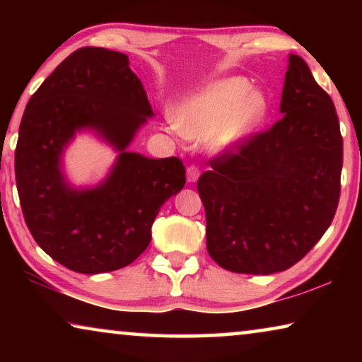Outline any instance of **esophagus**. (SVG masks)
Masks as SVG:
<instances>
[{"mask_svg": "<svg viewBox=\"0 0 362 362\" xmlns=\"http://www.w3.org/2000/svg\"><path fill=\"white\" fill-rule=\"evenodd\" d=\"M186 175H187V181L196 182L197 180H199V175H201L199 168H197V166H189L186 170Z\"/></svg>", "mask_w": 362, "mask_h": 362, "instance_id": "34e87169", "label": "esophagus"}]
</instances>
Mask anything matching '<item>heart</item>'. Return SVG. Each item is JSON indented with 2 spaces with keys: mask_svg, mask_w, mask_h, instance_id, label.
Here are the masks:
<instances>
[{
  "mask_svg": "<svg viewBox=\"0 0 362 362\" xmlns=\"http://www.w3.org/2000/svg\"><path fill=\"white\" fill-rule=\"evenodd\" d=\"M267 98L242 77L222 78L187 95L173 113L182 136L207 140L214 151L240 145L264 120Z\"/></svg>",
  "mask_w": 362,
  "mask_h": 362,
  "instance_id": "heart-1",
  "label": "heart"
}]
</instances>
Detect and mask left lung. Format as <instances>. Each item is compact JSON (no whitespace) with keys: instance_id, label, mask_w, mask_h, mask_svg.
I'll list each match as a JSON object with an SVG mask.
<instances>
[{"instance_id":"obj_1","label":"left lung","mask_w":362,"mask_h":362,"mask_svg":"<svg viewBox=\"0 0 362 362\" xmlns=\"http://www.w3.org/2000/svg\"><path fill=\"white\" fill-rule=\"evenodd\" d=\"M270 130L209 161L197 181L211 259L235 274L270 275L303 259L331 226L343 136L334 103L290 54Z\"/></svg>"}]
</instances>
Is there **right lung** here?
<instances>
[{
    "instance_id": "1",
    "label": "right lung",
    "mask_w": 362,
    "mask_h": 362,
    "mask_svg": "<svg viewBox=\"0 0 362 362\" xmlns=\"http://www.w3.org/2000/svg\"><path fill=\"white\" fill-rule=\"evenodd\" d=\"M153 115L128 56L103 47L77 49L29 98L14 153L18 194L34 240L59 264L103 274L150 245L161 206L186 185L180 158L128 151ZM86 129L119 156L102 183L76 188L63 175V153Z\"/></svg>"
}]
</instances>
